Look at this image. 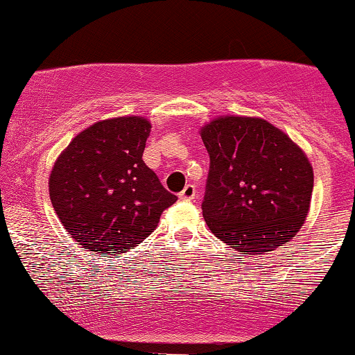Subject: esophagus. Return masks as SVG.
Here are the masks:
<instances>
[{"mask_svg":"<svg viewBox=\"0 0 355 355\" xmlns=\"http://www.w3.org/2000/svg\"><path fill=\"white\" fill-rule=\"evenodd\" d=\"M196 196H198L196 194V187L192 184H187L182 192H179V199L182 200H194Z\"/></svg>","mask_w":355,"mask_h":355,"instance_id":"1","label":"esophagus"}]
</instances>
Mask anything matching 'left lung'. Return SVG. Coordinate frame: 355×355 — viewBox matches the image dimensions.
<instances>
[{
  "label": "left lung",
  "mask_w": 355,
  "mask_h": 355,
  "mask_svg": "<svg viewBox=\"0 0 355 355\" xmlns=\"http://www.w3.org/2000/svg\"><path fill=\"white\" fill-rule=\"evenodd\" d=\"M200 137L211 159L202 214L212 234L243 255L295 237L313 194L304 153L260 118H217Z\"/></svg>",
  "instance_id": "1"
}]
</instances>
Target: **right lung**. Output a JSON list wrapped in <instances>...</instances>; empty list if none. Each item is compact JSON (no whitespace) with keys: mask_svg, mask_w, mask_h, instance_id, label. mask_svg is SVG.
I'll return each mask as SVG.
<instances>
[{"mask_svg":"<svg viewBox=\"0 0 355 355\" xmlns=\"http://www.w3.org/2000/svg\"><path fill=\"white\" fill-rule=\"evenodd\" d=\"M150 121L121 116L92 125L72 139L49 179L65 230L89 252L121 255L157 227L178 198L143 161Z\"/></svg>","mask_w":355,"mask_h":355,"instance_id":"add662e5","label":"right lung"}]
</instances>
